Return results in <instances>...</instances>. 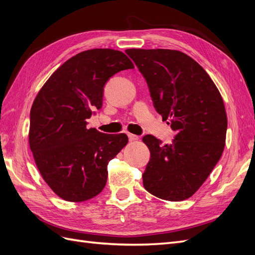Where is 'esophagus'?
Here are the masks:
<instances>
[{"mask_svg": "<svg viewBox=\"0 0 255 255\" xmlns=\"http://www.w3.org/2000/svg\"><path fill=\"white\" fill-rule=\"evenodd\" d=\"M128 139L129 141H137L139 139V136H137L135 134H128Z\"/></svg>", "mask_w": 255, "mask_h": 255, "instance_id": "1", "label": "esophagus"}]
</instances>
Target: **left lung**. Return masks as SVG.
I'll list each match as a JSON object with an SVG mask.
<instances>
[{
    "mask_svg": "<svg viewBox=\"0 0 255 255\" xmlns=\"http://www.w3.org/2000/svg\"><path fill=\"white\" fill-rule=\"evenodd\" d=\"M148 84L154 107L176 132L161 145L152 135L142 141L151 153L142 174L151 195L183 201L201 187L225 149L228 119L211 76L186 54L168 49H128Z\"/></svg>",
    "mask_w": 255,
    "mask_h": 255,
    "instance_id": "left-lung-1",
    "label": "left lung"
}]
</instances>
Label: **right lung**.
I'll return each instance as SVG.
<instances>
[{
    "label": "right lung",
    "instance_id": "right-lung-1",
    "mask_svg": "<svg viewBox=\"0 0 255 255\" xmlns=\"http://www.w3.org/2000/svg\"><path fill=\"white\" fill-rule=\"evenodd\" d=\"M125 53L92 49L76 54L54 71L30 109L28 143L49 187L65 201L98 196L107 181V165L127 145L126 134L87 128L100 110L104 85L119 71L133 69Z\"/></svg>",
    "mask_w": 255,
    "mask_h": 255
}]
</instances>
